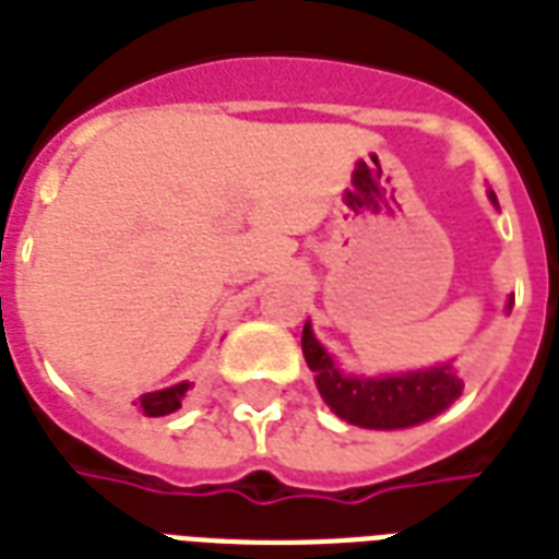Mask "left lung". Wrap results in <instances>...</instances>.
I'll list each match as a JSON object with an SVG mask.
<instances>
[{
  "label": "left lung",
  "mask_w": 559,
  "mask_h": 559,
  "mask_svg": "<svg viewBox=\"0 0 559 559\" xmlns=\"http://www.w3.org/2000/svg\"><path fill=\"white\" fill-rule=\"evenodd\" d=\"M301 352L310 372L317 374V386L328 407L340 419L360 428H374V431L411 428L442 413L463 393V381L451 372V366H433L425 372L390 374V378H348L336 369L325 348L319 346L310 325L301 331Z\"/></svg>",
  "instance_id": "8db88e82"
}]
</instances>
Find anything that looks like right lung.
Returning a JSON list of instances; mask_svg holds the SVG:
<instances>
[{"label": "right lung", "instance_id": "right-lung-1", "mask_svg": "<svg viewBox=\"0 0 559 559\" xmlns=\"http://www.w3.org/2000/svg\"><path fill=\"white\" fill-rule=\"evenodd\" d=\"M193 383H176V386H166V390H157V393H143L134 404V411L143 413V416H166L181 407V402L187 399V390Z\"/></svg>", "mask_w": 559, "mask_h": 559}]
</instances>
